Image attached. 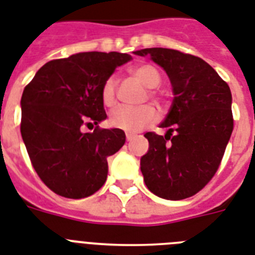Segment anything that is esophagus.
<instances>
[{
  "mask_svg": "<svg viewBox=\"0 0 255 255\" xmlns=\"http://www.w3.org/2000/svg\"><path fill=\"white\" fill-rule=\"evenodd\" d=\"M126 138H127V141H131L132 138H134L133 133H126Z\"/></svg>",
  "mask_w": 255,
  "mask_h": 255,
  "instance_id": "34e87169",
  "label": "esophagus"
}]
</instances>
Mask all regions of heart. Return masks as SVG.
<instances>
[{"instance_id":"obj_1","label":"heart","mask_w":255,"mask_h":255,"mask_svg":"<svg viewBox=\"0 0 255 255\" xmlns=\"http://www.w3.org/2000/svg\"><path fill=\"white\" fill-rule=\"evenodd\" d=\"M132 77H134L138 82H141L145 88H148L145 98L153 99L158 106L162 109L163 105L162 95L157 88L161 84V74L150 64H141L129 69ZM118 92V80L115 76H110L101 90V98L105 106L114 107L117 103ZM158 119L157 110L152 105H142L137 107H119L110 115V123L111 126L124 132L134 133L154 124Z\"/></svg>"}]
</instances>
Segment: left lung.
<instances>
[{"label":"left lung","mask_w":255,"mask_h":255,"mask_svg":"<svg viewBox=\"0 0 255 255\" xmlns=\"http://www.w3.org/2000/svg\"><path fill=\"white\" fill-rule=\"evenodd\" d=\"M134 53L149 55L166 70L175 95L160 124L167 128L166 134H144L149 141L140 161L144 182L163 199H186L199 192L220 166L233 131L231 89L198 56L170 48Z\"/></svg>","instance_id":"left-lung-1"}]
</instances>
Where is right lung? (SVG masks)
<instances>
[{
    "instance_id": "add662e5",
    "label": "right lung",
    "mask_w": 255,
    "mask_h": 255,
    "mask_svg": "<svg viewBox=\"0 0 255 255\" xmlns=\"http://www.w3.org/2000/svg\"><path fill=\"white\" fill-rule=\"evenodd\" d=\"M131 56L82 52L51 60L26 85L20 133L36 174L69 199L93 195L105 185L107 158L126 142L122 129L99 128L107 118L101 90ZM96 126L93 132L84 127Z\"/></svg>"
}]
</instances>
